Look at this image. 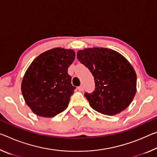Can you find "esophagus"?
Returning <instances> with one entry per match:
<instances>
[{"label":"esophagus","instance_id":"esophagus-1","mask_svg":"<svg viewBox=\"0 0 157 157\" xmlns=\"http://www.w3.org/2000/svg\"><path fill=\"white\" fill-rule=\"evenodd\" d=\"M78 90L80 91H83V90H84V86H83V85H80L79 86H78Z\"/></svg>","mask_w":157,"mask_h":157}]
</instances>
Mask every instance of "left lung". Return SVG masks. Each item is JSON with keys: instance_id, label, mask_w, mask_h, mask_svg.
Returning <instances> with one entry per match:
<instances>
[{"instance_id": "1", "label": "left lung", "mask_w": 157, "mask_h": 157, "mask_svg": "<svg viewBox=\"0 0 157 157\" xmlns=\"http://www.w3.org/2000/svg\"><path fill=\"white\" fill-rule=\"evenodd\" d=\"M77 57L89 68L95 80V91L84 94L94 110L113 116L128 107L136 94L137 77L125 57L103 47L79 50Z\"/></svg>"}]
</instances>
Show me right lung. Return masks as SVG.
Instances as JSON below:
<instances>
[{
    "mask_svg": "<svg viewBox=\"0 0 157 157\" xmlns=\"http://www.w3.org/2000/svg\"><path fill=\"white\" fill-rule=\"evenodd\" d=\"M75 58L73 49L56 47L34 59L21 82V93L33 113L53 117L66 110L76 89L71 84L68 67Z\"/></svg>",
    "mask_w": 157,
    "mask_h": 157,
    "instance_id": "obj_1",
    "label": "right lung"
}]
</instances>
